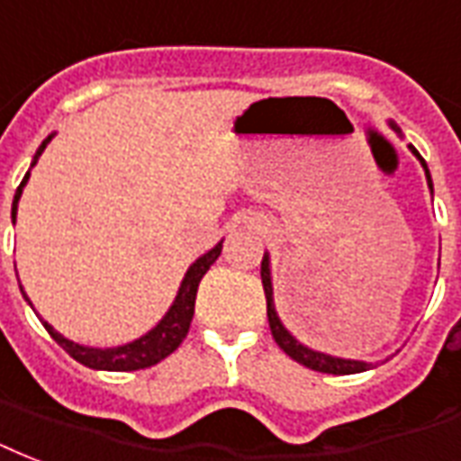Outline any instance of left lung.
<instances>
[{
	"label": "left lung",
	"instance_id": "left-lung-1",
	"mask_svg": "<svg viewBox=\"0 0 461 461\" xmlns=\"http://www.w3.org/2000/svg\"><path fill=\"white\" fill-rule=\"evenodd\" d=\"M389 128L396 136L403 138L401 128L396 126L393 121H389ZM408 148H411V152H413L415 158L420 160V165H423L425 179H428V189H430L432 194L430 169H428L425 160L420 158V152L415 150L413 145H408ZM262 286H265V299H267V318L272 338H275L276 345H279L289 357L296 359L299 365L309 366V369H316V372H325V375H359V372H366V369L375 366V362H365V359H345L335 357V355H325V352H318V349L303 345V342L282 323V318H279L275 306V284H272V259H269V252H265V258H262Z\"/></svg>",
	"mask_w": 461,
	"mask_h": 461
}]
</instances>
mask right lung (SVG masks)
I'll list each match as a JSON object with an SVG mask.
<instances>
[{"mask_svg":"<svg viewBox=\"0 0 461 461\" xmlns=\"http://www.w3.org/2000/svg\"><path fill=\"white\" fill-rule=\"evenodd\" d=\"M53 136L55 133H50V136L41 143V148H38L36 155H33V162H31L29 172L23 175L19 189L14 194L12 223H16L19 199L21 194H23V186H26V182H29L31 177V169L36 167L41 152L46 150V145L53 140ZM221 248H223V240L213 245L209 252H203L199 259H194L192 265H189V269H186L185 279L179 284V292L177 296H175V301H172V306L167 309V313L158 321L155 328H150L148 333L136 338V340L126 342V345H119V348H89V345H79V342L68 340L65 335L58 333L53 325L46 323L43 318H41V321L46 325V330L50 333V338H53L65 352H70V357H75L79 365L89 366V369H102V372H136V369H145V366L158 365L160 359L172 355V352L182 345L186 333H189V325H192L194 318L196 289H199L202 276L209 272L211 265H213L218 259V255H221ZM21 294H23V299L29 301V306H33L29 296H26V292H23V286H21Z\"/></svg>","mask_w":461,"mask_h":461,"instance_id":"add662e5","label":"right lung"}]
</instances>
